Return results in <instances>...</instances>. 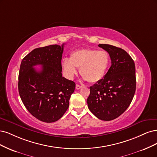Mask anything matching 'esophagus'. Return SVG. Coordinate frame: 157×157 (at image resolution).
Masks as SVG:
<instances>
[{
  "label": "esophagus",
  "instance_id": "1",
  "mask_svg": "<svg viewBox=\"0 0 157 157\" xmlns=\"http://www.w3.org/2000/svg\"><path fill=\"white\" fill-rule=\"evenodd\" d=\"M82 87V85H78V84H76V85H75V89H80Z\"/></svg>",
  "mask_w": 157,
  "mask_h": 157
}]
</instances>
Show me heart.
Listing matches in <instances>:
<instances>
[{
  "mask_svg": "<svg viewBox=\"0 0 157 157\" xmlns=\"http://www.w3.org/2000/svg\"><path fill=\"white\" fill-rule=\"evenodd\" d=\"M110 64V56L105 50L98 51L90 48L75 50L70 54V58L62 60L63 70L66 77L73 79L77 74V68L84 80L97 83L102 79Z\"/></svg>",
  "mask_w": 157,
  "mask_h": 157,
  "instance_id": "b5f03b06",
  "label": "heart"
}]
</instances>
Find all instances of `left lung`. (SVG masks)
<instances>
[{
  "label": "left lung",
  "mask_w": 157,
  "mask_h": 157,
  "mask_svg": "<svg viewBox=\"0 0 157 157\" xmlns=\"http://www.w3.org/2000/svg\"><path fill=\"white\" fill-rule=\"evenodd\" d=\"M98 46L108 52L112 65L104 78L90 87L88 108L100 120L117 118L128 108L136 91L135 64L128 53L109 44Z\"/></svg>",
  "instance_id": "8db88e82"
}]
</instances>
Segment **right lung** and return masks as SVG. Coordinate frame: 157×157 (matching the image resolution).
<instances>
[{
	"label": "right lung",
	"instance_id": "add662e5",
	"mask_svg": "<svg viewBox=\"0 0 157 157\" xmlns=\"http://www.w3.org/2000/svg\"><path fill=\"white\" fill-rule=\"evenodd\" d=\"M64 44L34 49L20 65L19 96L31 115L45 123L58 121L67 110L75 84L63 77L61 59ZM40 65L37 71L33 67Z\"/></svg>",
	"mask_w": 157,
	"mask_h": 157
}]
</instances>
